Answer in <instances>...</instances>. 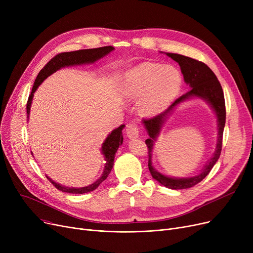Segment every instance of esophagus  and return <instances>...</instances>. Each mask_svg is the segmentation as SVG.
<instances>
[{
    "instance_id": "obj_1",
    "label": "esophagus",
    "mask_w": 253,
    "mask_h": 253,
    "mask_svg": "<svg viewBox=\"0 0 253 253\" xmlns=\"http://www.w3.org/2000/svg\"><path fill=\"white\" fill-rule=\"evenodd\" d=\"M138 133H139V127L137 123H130L127 125L126 134L129 138L138 137Z\"/></svg>"
}]
</instances>
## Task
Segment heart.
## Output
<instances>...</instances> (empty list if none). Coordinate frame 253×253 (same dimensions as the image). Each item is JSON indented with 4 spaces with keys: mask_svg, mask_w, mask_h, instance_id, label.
I'll return each mask as SVG.
<instances>
[{
    "mask_svg": "<svg viewBox=\"0 0 253 253\" xmlns=\"http://www.w3.org/2000/svg\"><path fill=\"white\" fill-rule=\"evenodd\" d=\"M181 83V75L173 66L142 63L126 75L122 90L130 98L141 97L139 110L150 117L167 108L178 94Z\"/></svg>",
    "mask_w": 253,
    "mask_h": 253,
    "instance_id": "obj_1",
    "label": "heart"
}]
</instances>
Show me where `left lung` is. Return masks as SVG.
<instances>
[{
  "instance_id": "left-lung-1",
  "label": "left lung",
  "mask_w": 253,
  "mask_h": 253,
  "mask_svg": "<svg viewBox=\"0 0 253 253\" xmlns=\"http://www.w3.org/2000/svg\"><path fill=\"white\" fill-rule=\"evenodd\" d=\"M167 56L171 57L174 61H176L179 66L181 73L183 75L184 81L187 84L190 85L191 89L185 92L180 97H178L173 103H172L169 108L159 115H156L152 118L142 119L143 124L147 128L150 137L145 140V144L148 147L149 151V170L153 178H155L157 181L160 182L161 184L165 185L166 188L172 189V190H180V189H189L194 187L197 183L202 181L208 174L212 167L214 166L216 161L221 153V147H222V134H223V128L225 124V103H224V96L223 91L221 88V85L217 80L214 73L212 72L208 66L202 62L196 60L194 58L183 56L180 54H174V53H166ZM191 96H197L201 97L207 100L214 108L217 115L218 116V123L219 125V139L218 145L215 155L210 161V162L205 167L202 173L191 179H172L162 176L156 171L151 165L150 161V153L152 148V143L155 140L162 123L167 115V114L178 104L179 102L187 99Z\"/></svg>"
}]
</instances>
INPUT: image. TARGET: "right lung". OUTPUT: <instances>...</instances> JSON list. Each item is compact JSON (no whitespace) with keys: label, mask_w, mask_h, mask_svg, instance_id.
<instances>
[{"label":"right lung","mask_w":253,"mask_h":253,"mask_svg":"<svg viewBox=\"0 0 253 253\" xmlns=\"http://www.w3.org/2000/svg\"><path fill=\"white\" fill-rule=\"evenodd\" d=\"M112 50H114L113 46H104V47L93 48V49H83V50H77V51H71V52H62V53H59V54L55 55L53 58H51L50 61L44 66L41 71H40V73L38 74V76L35 80L32 92L29 96L28 102H26V113H28V117L30 115V110H31V104H32L34 93L47 77H49L51 74L56 72L57 70L64 68V66L94 62L95 60L108 54V53H110ZM123 128H124V125H121L119 128L112 131V133L108 137H106L105 141L103 142L101 150L104 155L106 163L104 166V171H103L102 175L95 182H93L92 184L88 185V187L78 189V188L63 187V185L56 183L55 181H53L51 178L46 176L47 179L53 185H54L57 190L64 192V193L84 194V193H89L91 191H94L95 189H97L98 185L109 176L110 172L114 166V159H115L116 152H117L118 148L123 142V135H122Z\"/></svg>","instance_id":"obj_1"}]
</instances>
